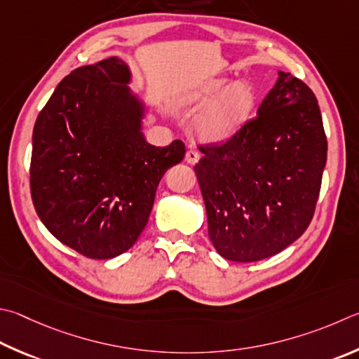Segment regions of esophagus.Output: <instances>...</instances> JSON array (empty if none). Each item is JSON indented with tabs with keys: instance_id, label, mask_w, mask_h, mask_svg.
I'll return each mask as SVG.
<instances>
[{
	"instance_id": "esophagus-1",
	"label": "esophagus",
	"mask_w": 359,
	"mask_h": 359,
	"mask_svg": "<svg viewBox=\"0 0 359 359\" xmlns=\"http://www.w3.org/2000/svg\"><path fill=\"white\" fill-rule=\"evenodd\" d=\"M185 160L187 163H190V165H194V163H198L199 160V152L194 151V149H188L185 154Z\"/></svg>"
}]
</instances>
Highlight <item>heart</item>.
I'll use <instances>...</instances> for the list:
<instances>
[{
	"mask_svg": "<svg viewBox=\"0 0 359 359\" xmlns=\"http://www.w3.org/2000/svg\"><path fill=\"white\" fill-rule=\"evenodd\" d=\"M188 103L196 111H204L196 122V132L205 141L229 138L250 117L256 94L250 83H231L226 78L205 81L190 95Z\"/></svg>",
	"mask_w": 359,
	"mask_h": 359,
	"instance_id": "obj_1",
	"label": "heart"
}]
</instances>
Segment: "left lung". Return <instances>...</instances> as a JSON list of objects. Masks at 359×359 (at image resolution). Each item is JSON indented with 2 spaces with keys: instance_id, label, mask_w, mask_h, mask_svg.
<instances>
[{
  "instance_id": "1",
  "label": "left lung",
  "mask_w": 359,
  "mask_h": 359,
  "mask_svg": "<svg viewBox=\"0 0 359 359\" xmlns=\"http://www.w3.org/2000/svg\"><path fill=\"white\" fill-rule=\"evenodd\" d=\"M199 151L194 172L219 256L257 262L308 229L328 146L316 95L299 78L279 72L254 119Z\"/></svg>"
}]
</instances>
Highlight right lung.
Here are the masks:
<instances>
[{
  "label": "right lung",
  "mask_w": 359,
  "mask_h": 359,
  "mask_svg": "<svg viewBox=\"0 0 359 359\" xmlns=\"http://www.w3.org/2000/svg\"><path fill=\"white\" fill-rule=\"evenodd\" d=\"M119 57L78 67L57 84L32 132L31 198L45 227L89 259L135 245L169 168L185 157L180 140H144L142 103Z\"/></svg>",
  "instance_id": "1"
}]
</instances>
